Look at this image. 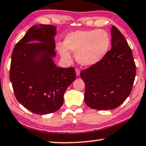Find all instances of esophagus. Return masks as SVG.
<instances>
[{
    "mask_svg": "<svg viewBox=\"0 0 146 146\" xmlns=\"http://www.w3.org/2000/svg\"><path fill=\"white\" fill-rule=\"evenodd\" d=\"M75 71H76V75H77V77H79V76L80 75V70H79V69H76V70H75Z\"/></svg>",
    "mask_w": 146,
    "mask_h": 146,
    "instance_id": "1",
    "label": "esophagus"
}]
</instances>
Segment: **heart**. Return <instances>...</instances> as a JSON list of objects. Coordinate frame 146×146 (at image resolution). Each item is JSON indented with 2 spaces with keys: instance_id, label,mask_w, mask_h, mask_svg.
<instances>
[{
  "instance_id": "heart-1",
  "label": "heart",
  "mask_w": 146,
  "mask_h": 146,
  "mask_svg": "<svg viewBox=\"0 0 146 146\" xmlns=\"http://www.w3.org/2000/svg\"><path fill=\"white\" fill-rule=\"evenodd\" d=\"M111 48V38L103 30L76 31L64 38V45L59 44L58 50L61 57L71 60L70 52L75 54L80 65L90 67L98 64L105 58Z\"/></svg>"
}]
</instances>
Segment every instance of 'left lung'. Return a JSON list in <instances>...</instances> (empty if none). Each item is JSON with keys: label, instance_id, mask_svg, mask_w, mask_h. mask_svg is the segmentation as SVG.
Listing matches in <instances>:
<instances>
[{"label": "left lung", "instance_id": "obj_1", "mask_svg": "<svg viewBox=\"0 0 146 146\" xmlns=\"http://www.w3.org/2000/svg\"><path fill=\"white\" fill-rule=\"evenodd\" d=\"M111 48L98 64L80 72L85 84L84 102L97 110H113L130 95L136 77V65L125 36L114 25Z\"/></svg>", "mask_w": 146, "mask_h": 146}]
</instances>
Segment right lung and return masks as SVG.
<instances>
[{"label": "right lung", "mask_w": 146, "mask_h": 146, "mask_svg": "<svg viewBox=\"0 0 146 146\" xmlns=\"http://www.w3.org/2000/svg\"><path fill=\"white\" fill-rule=\"evenodd\" d=\"M56 34L55 26H32L12 52L10 79L15 96L36 114L59 110L65 92L76 79L73 67L63 68L54 64Z\"/></svg>", "instance_id": "add662e5"}]
</instances>
